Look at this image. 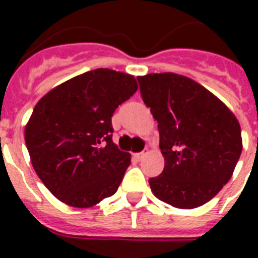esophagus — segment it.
<instances>
[{
    "label": "esophagus",
    "mask_w": 258,
    "mask_h": 258,
    "mask_svg": "<svg viewBox=\"0 0 258 258\" xmlns=\"http://www.w3.org/2000/svg\"><path fill=\"white\" fill-rule=\"evenodd\" d=\"M146 155H147V151H141V153L135 154V158H137L138 161H142V159H143Z\"/></svg>",
    "instance_id": "obj_1"
}]
</instances>
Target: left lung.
<instances>
[{"instance_id": "obj_1", "label": "left lung", "mask_w": 258, "mask_h": 258, "mask_svg": "<svg viewBox=\"0 0 258 258\" xmlns=\"http://www.w3.org/2000/svg\"><path fill=\"white\" fill-rule=\"evenodd\" d=\"M138 82L158 121L165 157V169L150 178V187L174 208L202 206L228 183L240 159V123L218 97L186 76L150 74Z\"/></svg>"}]
</instances>
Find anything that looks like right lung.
Masks as SVG:
<instances>
[{"label": "right lung", "instance_id": "obj_1", "mask_svg": "<svg viewBox=\"0 0 258 258\" xmlns=\"http://www.w3.org/2000/svg\"><path fill=\"white\" fill-rule=\"evenodd\" d=\"M137 89L131 75L99 68L62 83L36 104L26 147L38 178L61 202L91 208L116 192L131 155L112 142L111 117Z\"/></svg>", "mask_w": 258, "mask_h": 258}]
</instances>
